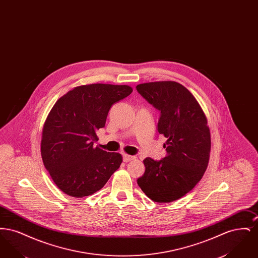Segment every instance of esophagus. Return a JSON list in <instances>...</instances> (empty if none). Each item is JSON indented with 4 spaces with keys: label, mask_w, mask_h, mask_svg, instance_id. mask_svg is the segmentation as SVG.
<instances>
[{
    "label": "esophagus",
    "mask_w": 258,
    "mask_h": 258,
    "mask_svg": "<svg viewBox=\"0 0 258 258\" xmlns=\"http://www.w3.org/2000/svg\"><path fill=\"white\" fill-rule=\"evenodd\" d=\"M135 159V157L134 156H130V155H126V154H123V160L124 162H128L131 160H134Z\"/></svg>",
    "instance_id": "obj_1"
}]
</instances>
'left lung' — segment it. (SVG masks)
Masks as SVG:
<instances>
[{
    "label": "left lung",
    "mask_w": 258,
    "mask_h": 258,
    "mask_svg": "<svg viewBox=\"0 0 258 258\" xmlns=\"http://www.w3.org/2000/svg\"><path fill=\"white\" fill-rule=\"evenodd\" d=\"M137 92L160 111V135L167 138L166 156L146 158L137 184L153 201L168 203L190 191L208 166L211 135L207 118L192 94L175 81L143 83Z\"/></svg>",
    "instance_id": "left-lung-1"
}]
</instances>
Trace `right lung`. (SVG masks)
I'll return each mask as SVG.
<instances>
[{"label": "right lung", "mask_w": 258, "mask_h": 258, "mask_svg": "<svg viewBox=\"0 0 258 258\" xmlns=\"http://www.w3.org/2000/svg\"><path fill=\"white\" fill-rule=\"evenodd\" d=\"M133 92L127 85L75 87L59 98L42 128L41 158L53 182L66 195L83 197L107 183L123 158L95 147L111 106Z\"/></svg>", "instance_id": "right-lung-1"}]
</instances>
